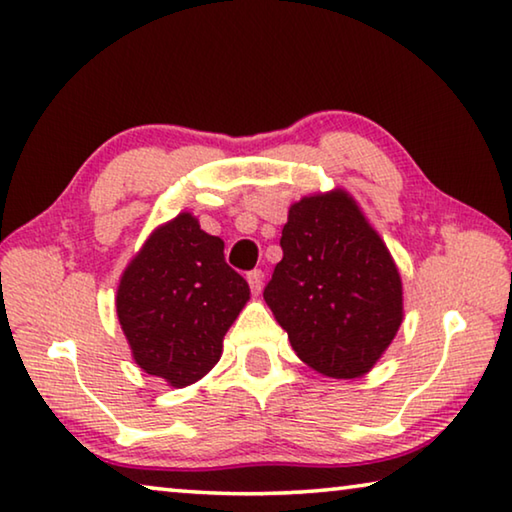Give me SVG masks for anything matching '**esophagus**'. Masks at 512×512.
Returning <instances> with one entry per match:
<instances>
[{"label":"esophagus","instance_id":"obj_1","mask_svg":"<svg viewBox=\"0 0 512 512\" xmlns=\"http://www.w3.org/2000/svg\"><path fill=\"white\" fill-rule=\"evenodd\" d=\"M246 280H248V284H250V291L255 293H262V287H264V273L259 271V268H255V271H250L248 275H246Z\"/></svg>","mask_w":512,"mask_h":512}]
</instances>
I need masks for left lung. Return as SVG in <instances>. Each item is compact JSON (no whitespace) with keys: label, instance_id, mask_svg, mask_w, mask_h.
Segmentation results:
<instances>
[{"label":"left lung","instance_id":"left-lung-1","mask_svg":"<svg viewBox=\"0 0 512 512\" xmlns=\"http://www.w3.org/2000/svg\"><path fill=\"white\" fill-rule=\"evenodd\" d=\"M282 262L264 289L291 348L334 379L366 375L402 325V280L384 241L345 192L291 205Z\"/></svg>","mask_w":512,"mask_h":512}]
</instances>
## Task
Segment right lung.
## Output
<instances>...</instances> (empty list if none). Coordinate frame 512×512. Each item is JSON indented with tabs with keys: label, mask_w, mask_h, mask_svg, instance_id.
I'll list each match as a JSON object with an SVG mask.
<instances>
[{
	"label": "right lung",
	"mask_w": 512,
	"mask_h": 512,
	"mask_svg": "<svg viewBox=\"0 0 512 512\" xmlns=\"http://www.w3.org/2000/svg\"><path fill=\"white\" fill-rule=\"evenodd\" d=\"M248 298V282L225 264L223 241L183 212L128 264L117 316L137 366L180 388L221 359L223 336Z\"/></svg>",
	"instance_id": "1"
}]
</instances>
